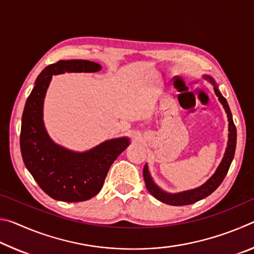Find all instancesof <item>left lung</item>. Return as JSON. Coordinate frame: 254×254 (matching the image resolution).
<instances>
[{
  "label": "left lung",
  "instance_id": "1",
  "mask_svg": "<svg viewBox=\"0 0 254 254\" xmlns=\"http://www.w3.org/2000/svg\"><path fill=\"white\" fill-rule=\"evenodd\" d=\"M205 78H207L210 83L214 84V79L212 78V77L205 76ZM214 92H215V94H216V96L218 97V100H220L223 106H224L226 114H227V118H229L230 134H229V143H227V148H226V152L224 154V158H223L221 165L218 166L216 173H215L212 177H210L207 182L203 185V186H200L196 189H191V190L178 192V194H168V192L161 190V189L153 183L151 177H150L148 167H147V165H145L143 168V178H144L145 187H147L149 192H151V195L153 197H156L158 200L162 201V203L173 205V206H184V205L194 204V203H196V201L203 199V198H205V197H207L208 195L212 194L215 189H216L222 184V182L224 180L225 176L227 174V171H229V169H230V166L232 163V160H233L234 153H235L236 127H235V124L233 122V119H232V113L230 111L229 104H227L225 97L220 93L217 86L215 84H214Z\"/></svg>",
  "mask_w": 254,
  "mask_h": 254
}]
</instances>
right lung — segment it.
<instances>
[{
    "label": "right lung",
    "mask_w": 254,
    "mask_h": 254,
    "mask_svg": "<svg viewBox=\"0 0 254 254\" xmlns=\"http://www.w3.org/2000/svg\"><path fill=\"white\" fill-rule=\"evenodd\" d=\"M101 69V65L89 60H59L40 72L25 102L20 133L21 154L34 180L54 199L76 203L98 194L112 163L130 143L127 137H120L78 153L54 143L45 130L42 106L53 75Z\"/></svg>",
    "instance_id": "add662e5"
}]
</instances>
